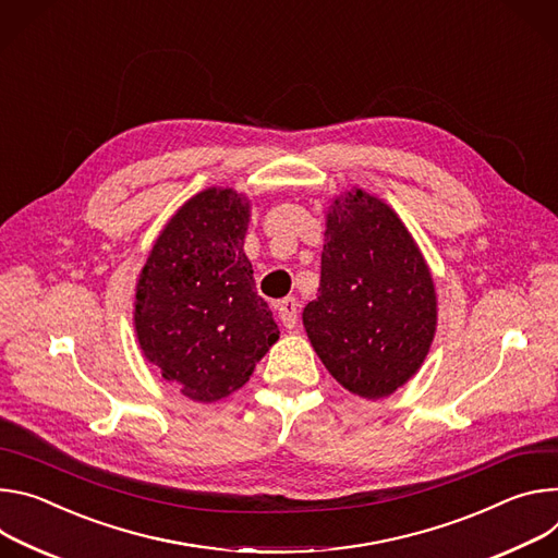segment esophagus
<instances>
[{
    "label": "esophagus",
    "instance_id": "1",
    "mask_svg": "<svg viewBox=\"0 0 558 558\" xmlns=\"http://www.w3.org/2000/svg\"><path fill=\"white\" fill-rule=\"evenodd\" d=\"M277 315L286 328H294L299 322V303L294 296L281 299L277 305Z\"/></svg>",
    "mask_w": 558,
    "mask_h": 558
}]
</instances>
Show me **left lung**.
Segmentation results:
<instances>
[{
    "mask_svg": "<svg viewBox=\"0 0 558 558\" xmlns=\"http://www.w3.org/2000/svg\"><path fill=\"white\" fill-rule=\"evenodd\" d=\"M303 326L330 375L381 399L421 367L437 328V294L418 247L390 206L363 191L328 213L319 294Z\"/></svg>",
    "mask_w": 558,
    "mask_h": 558,
    "instance_id": "8db88e82",
    "label": "left lung"
}]
</instances>
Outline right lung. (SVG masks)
Segmentation results:
<instances>
[{"instance_id": "right-lung-1", "label": "right lung", "mask_w": 558, "mask_h": 558, "mask_svg": "<svg viewBox=\"0 0 558 558\" xmlns=\"http://www.w3.org/2000/svg\"><path fill=\"white\" fill-rule=\"evenodd\" d=\"M245 230L247 204L228 189H208L170 219L140 275V345L195 401L239 390L279 339L243 255Z\"/></svg>"}]
</instances>
